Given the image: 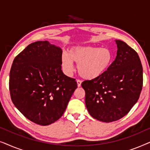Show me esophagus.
<instances>
[{"label":"esophagus","instance_id":"obj_1","mask_svg":"<svg viewBox=\"0 0 150 150\" xmlns=\"http://www.w3.org/2000/svg\"><path fill=\"white\" fill-rule=\"evenodd\" d=\"M76 82H77V85H78V87H81V83H82V81H81V80H77L76 81Z\"/></svg>","mask_w":150,"mask_h":150}]
</instances>
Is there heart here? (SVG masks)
Here are the masks:
<instances>
[{"label":"heart","mask_w":150,"mask_h":150,"mask_svg":"<svg viewBox=\"0 0 150 150\" xmlns=\"http://www.w3.org/2000/svg\"><path fill=\"white\" fill-rule=\"evenodd\" d=\"M112 54L108 48L96 46H76L68 53H63L61 65L63 71L70 75L74 70V62L76 63L78 72L87 80L97 79L104 74L111 65Z\"/></svg>","instance_id":"b5f03b06"}]
</instances>
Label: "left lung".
I'll return each instance as SVG.
<instances>
[{"instance_id": "left-lung-1", "label": "left lung", "mask_w": 150, "mask_h": 150, "mask_svg": "<svg viewBox=\"0 0 150 150\" xmlns=\"http://www.w3.org/2000/svg\"><path fill=\"white\" fill-rule=\"evenodd\" d=\"M115 42L117 56L108 70L81 85L89 114L106 123L128 113L138 101L143 87V67L137 52L122 41Z\"/></svg>"}]
</instances>
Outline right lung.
I'll return each instance as SVG.
<instances>
[{"label":"right lung","mask_w":150,"mask_h":150,"mask_svg":"<svg viewBox=\"0 0 150 150\" xmlns=\"http://www.w3.org/2000/svg\"><path fill=\"white\" fill-rule=\"evenodd\" d=\"M62 50L48 41L32 43L16 57L9 74L12 102L23 115L48 126L63 115L77 88L61 70Z\"/></svg>","instance_id":"obj_1"}]
</instances>
